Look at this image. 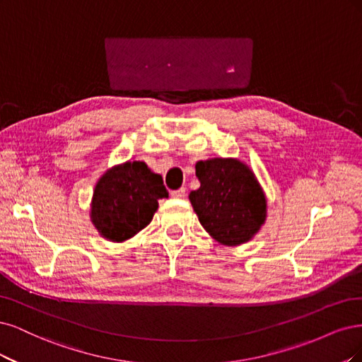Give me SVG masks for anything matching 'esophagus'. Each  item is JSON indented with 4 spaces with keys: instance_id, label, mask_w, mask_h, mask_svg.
<instances>
[{
    "instance_id": "1",
    "label": "esophagus",
    "mask_w": 362,
    "mask_h": 362,
    "mask_svg": "<svg viewBox=\"0 0 362 362\" xmlns=\"http://www.w3.org/2000/svg\"><path fill=\"white\" fill-rule=\"evenodd\" d=\"M171 197L173 198H185L186 197V189L185 188H180L177 191H173L171 192Z\"/></svg>"
}]
</instances>
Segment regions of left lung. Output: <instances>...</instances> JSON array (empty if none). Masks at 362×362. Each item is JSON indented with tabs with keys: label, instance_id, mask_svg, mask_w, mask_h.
Listing matches in <instances>:
<instances>
[{
	"label": "left lung",
	"instance_id": "obj_1",
	"mask_svg": "<svg viewBox=\"0 0 362 362\" xmlns=\"http://www.w3.org/2000/svg\"><path fill=\"white\" fill-rule=\"evenodd\" d=\"M200 188L189 202L203 228L226 247L250 242L267 218V198L248 164L238 158L198 160Z\"/></svg>",
	"mask_w": 362,
	"mask_h": 362
}]
</instances>
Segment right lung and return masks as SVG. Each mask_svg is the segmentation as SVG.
Instances as JSON below:
<instances>
[{
    "mask_svg": "<svg viewBox=\"0 0 362 362\" xmlns=\"http://www.w3.org/2000/svg\"><path fill=\"white\" fill-rule=\"evenodd\" d=\"M160 198H168L160 174L146 162L126 160L108 168L96 182L90 221L105 240L122 243L150 224Z\"/></svg>",
    "mask_w": 362,
    "mask_h": 362,
    "instance_id": "1",
    "label": "right lung"
}]
</instances>
